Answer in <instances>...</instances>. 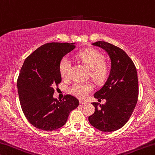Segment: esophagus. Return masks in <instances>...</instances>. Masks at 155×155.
<instances>
[{"label": "esophagus", "mask_w": 155, "mask_h": 155, "mask_svg": "<svg viewBox=\"0 0 155 155\" xmlns=\"http://www.w3.org/2000/svg\"><path fill=\"white\" fill-rule=\"evenodd\" d=\"M80 103L81 104H87V102H84V101H80Z\"/></svg>", "instance_id": "esophagus-1"}]
</instances>
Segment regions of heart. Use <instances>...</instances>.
<instances>
[{
  "label": "heart",
  "mask_w": 155,
  "mask_h": 155,
  "mask_svg": "<svg viewBox=\"0 0 155 155\" xmlns=\"http://www.w3.org/2000/svg\"><path fill=\"white\" fill-rule=\"evenodd\" d=\"M78 58L80 61L90 70V76L97 84L102 83L108 75V66L104 62V57L101 52L95 49H87L78 53ZM71 62L69 57L65 56L61 59L59 65V70L62 78H66L69 76L71 68ZM94 86L89 82H75L71 87L70 91L80 98L87 97L91 92Z\"/></svg>",
  "instance_id": "obj_1"
}]
</instances>
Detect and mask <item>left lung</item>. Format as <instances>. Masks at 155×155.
Here are the masks:
<instances>
[{"label": "left lung", "instance_id": "1", "mask_svg": "<svg viewBox=\"0 0 155 155\" xmlns=\"http://www.w3.org/2000/svg\"><path fill=\"white\" fill-rule=\"evenodd\" d=\"M104 49L111 59L110 73L96 98L105 99L104 104L92 102L95 112L89 121L102 132H113L125 125L134 111L139 96L137 68L124 51L105 41L92 44Z\"/></svg>", "mask_w": 155, "mask_h": 155}]
</instances>
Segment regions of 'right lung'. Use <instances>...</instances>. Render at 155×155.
<instances>
[{
  "mask_svg": "<svg viewBox=\"0 0 155 155\" xmlns=\"http://www.w3.org/2000/svg\"><path fill=\"white\" fill-rule=\"evenodd\" d=\"M75 43H48L25 59L17 80L20 104L25 118L37 129L53 131L65 124L79 101L71 95L54 98V87L61 81L59 65Z\"/></svg>",
  "mask_w": 155,
  "mask_h": 155,
  "instance_id": "right-lung-1",
  "label": "right lung"
}]
</instances>
